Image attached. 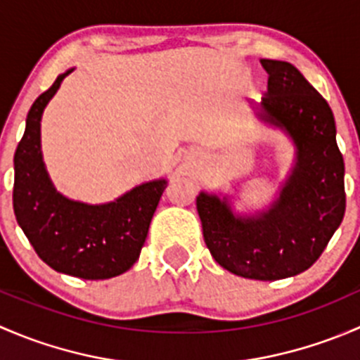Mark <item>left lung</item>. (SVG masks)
<instances>
[{"label": "left lung", "instance_id": "obj_1", "mask_svg": "<svg viewBox=\"0 0 360 360\" xmlns=\"http://www.w3.org/2000/svg\"><path fill=\"white\" fill-rule=\"evenodd\" d=\"M268 92L257 112L285 130L296 165L278 198L256 216H235L226 198L202 193L197 210L214 259L235 275L281 281L321 257L345 216V163L328 101L292 64L261 59Z\"/></svg>", "mask_w": 360, "mask_h": 360}]
</instances>
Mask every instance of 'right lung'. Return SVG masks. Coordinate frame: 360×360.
I'll use <instances>...</instances> for the list:
<instances>
[{
    "instance_id": "add662e5",
    "label": "right lung",
    "mask_w": 360,
    "mask_h": 360,
    "mask_svg": "<svg viewBox=\"0 0 360 360\" xmlns=\"http://www.w3.org/2000/svg\"><path fill=\"white\" fill-rule=\"evenodd\" d=\"M71 71L57 76L27 112L13 157V212L36 254L50 268L86 281H104L122 275L137 261L167 181L139 184L103 205L69 200L53 188L41 158L39 122Z\"/></svg>"
}]
</instances>
